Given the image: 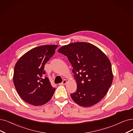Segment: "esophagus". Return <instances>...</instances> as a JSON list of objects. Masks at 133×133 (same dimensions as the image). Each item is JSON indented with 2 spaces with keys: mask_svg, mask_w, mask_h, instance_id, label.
I'll list each match as a JSON object with an SVG mask.
<instances>
[{
  "mask_svg": "<svg viewBox=\"0 0 133 133\" xmlns=\"http://www.w3.org/2000/svg\"><path fill=\"white\" fill-rule=\"evenodd\" d=\"M67 82V81L66 80V79H64V80L63 81V82L62 83H61L59 84L60 85H65Z\"/></svg>",
  "mask_w": 133,
  "mask_h": 133,
  "instance_id": "1",
  "label": "esophagus"
}]
</instances>
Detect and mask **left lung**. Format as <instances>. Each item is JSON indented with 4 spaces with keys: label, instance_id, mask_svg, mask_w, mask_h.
Here are the masks:
<instances>
[{
    "label": "left lung",
    "instance_id": "left-lung-1",
    "mask_svg": "<svg viewBox=\"0 0 133 133\" xmlns=\"http://www.w3.org/2000/svg\"><path fill=\"white\" fill-rule=\"evenodd\" d=\"M58 52L66 56L77 83L72 100L83 107L98 103L107 93L113 80L111 63L97 47L84 42L62 46Z\"/></svg>",
    "mask_w": 133,
    "mask_h": 133
}]
</instances>
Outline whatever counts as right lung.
Returning a JSON list of instances; mask_svg holds the SVG:
<instances>
[{"mask_svg": "<svg viewBox=\"0 0 133 133\" xmlns=\"http://www.w3.org/2000/svg\"><path fill=\"white\" fill-rule=\"evenodd\" d=\"M58 46L35 47L25 53L16 64L13 78L15 87L21 98L27 103L44 105L54 95L56 89L51 86L44 66L54 55Z\"/></svg>", "mask_w": 133, "mask_h": 133, "instance_id": "obj_1", "label": "right lung"}]
</instances>
